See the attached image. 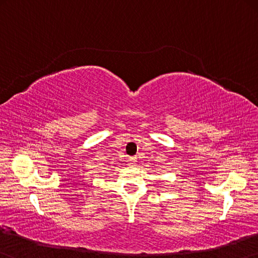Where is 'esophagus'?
Segmentation results:
<instances>
[{"mask_svg":"<svg viewBox=\"0 0 258 258\" xmlns=\"http://www.w3.org/2000/svg\"><path fill=\"white\" fill-rule=\"evenodd\" d=\"M128 163H130V165H136L137 157H128Z\"/></svg>","mask_w":258,"mask_h":258,"instance_id":"obj_1","label":"esophagus"}]
</instances>
